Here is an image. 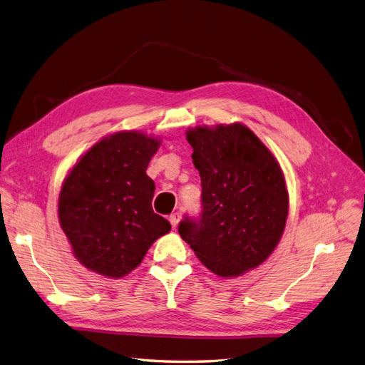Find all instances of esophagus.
Listing matches in <instances>:
<instances>
[{
	"instance_id": "obj_1",
	"label": "esophagus",
	"mask_w": 365,
	"mask_h": 365,
	"mask_svg": "<svg viewBox=\"0 0 365 365\" xmlns=\"http://www.w3.org/2000/svg\"><path fill=\"white\" fill-rule=\"evenodd\" d=\"M180 217H181V213H180V212H176V213H172V215H170L169 220H170V224H172V228H173V230L176 228V225H178Z\"/></svg>"
}]
</instances>
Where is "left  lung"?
<instances>
[{
	"label": "left lung",
	"mask_w": 365,
	"mask_h": 365,
	"mask_svg": "<svg viewBox=\"0 0 365 365\" xmlns=\"http://www.w3.org/2000/svg\"><path fill=\"white\" fill-rule=\"evenodd\" d=\"M201 176V213L185 215L181 237L205 267L235 277L259 267L279 244L288 192L279 163L244 125L187 132Z\"/></svg>",
	"instance_id": "8db88e82"
}]
</instances>
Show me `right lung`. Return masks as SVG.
<instances>
[{
  "instance_id": "obj_1",
  "label": "right lung",
  "mask_w": 365,
  "mask_h": 365,
  "mask_svg": "<svg viewBox=\"0 0 365 365\" xmlns=\"http://www.w3.org/2000/svg\"><path fill=\"white\" fill-rule=\"evenodd\" d=\"M158 146L138 132H118L88 150L65 180L59 222L88 269L123 277L170 231L169 220L153 213L155 184L146 175Z\"/></svg>"
}]
</instances>
